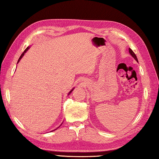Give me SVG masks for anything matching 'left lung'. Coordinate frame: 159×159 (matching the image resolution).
I'll return each instance as SVG.
<instances>
[{"label":"left lung","instance_id":"left-lung-1","mask_svg":"<svg viewBox=\"0 0 159 159\" xmlns=\"http://www.w3.org/2000/svg\"><path fill=\"white\" fill-rule=\"evenodd\" d=\"M129 52H130V55H132V57H133V58L137 61H138V59H137V56H136V55H135V54L134 53V52H133V50H132L130 48H129Z\"/></svg>","mask_w":159,"mask_h":159}]
</instances>
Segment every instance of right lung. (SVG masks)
<instances>
[{"instance_id": "1", "label": "right lung", "mask_w": 159, "mask_h": 159, "mask_svg": "<svg viewBox=\"0 0 159 159\" xmlns=\"http://www.w3.org/2000/svg\"><path fill=\"white\" fill-rule=\"evenodd\" d=\"M29 47H27V48H26V49L25 50V51H24V52H22V55H21V56H20V58H19V59H18V62L20 61V59H22V57L24 56V55H25V52H26V51H27V50H29ZM72 89V90H71V91H70V92H69V93H68V95H70V93H71V92H72V91H73V89ZM56 129H57V128H56ZM56 129H55V130H56ZM52 131H53V130H52Z\"/></svg>"}]
</instances>
